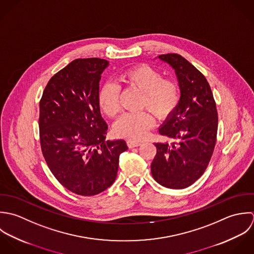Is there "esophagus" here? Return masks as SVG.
<instances>
[{"instance_id":"obj_1","label":"esophagus","mask_w":254,"mask_h":254,"mask_svg":"<svg viewBox=\"0 0 254 254\" xmlns=\"http://www.w3.org/2000/svg\"><path fill=\"white\" fill-rule=\"evenodd\" d=\"M127 146H128L129 148H133V147L139 146V145L141 144V142H139V141H134V140H127Z\"/></svg>"}]
</instances>
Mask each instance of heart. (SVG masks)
<instances>
[{"instance_id":"1","label":"heart","mask_w":254,"mask_h":254,"mask_svg":"<svg viewBox=\"0 0 254 254\" xmlns=\"http://www.w3.org/2000/svg\"><path fill=\"white\" fill-rule=\"evenodd\" d=\"M120 82L141 92L139 107L147 109L158 119L165 120L177 109L181 92L179 83L163 77L161 71L148 64H138L126 69L119 75ZM98 103L103 113L116 117L121 111L120 87L115 82H106L98 93ZM153 117L148 112L126 114L114 126V133L129 140H140L152 127Z\"/></svg>"}]
</instances>
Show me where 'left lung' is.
Returning a JSON list of instances; mask_svg holds the SVG:
<instances>
[{"mask_svg": "<svg viewBox=\"0 0 254 254\" xmlns=\"http://www.w3.org/2000/svg\"><path fill=\"white\" fill-rule=\"evenodd\" d=\"M158 58L175 69L181 99L159 127L160 134L175 142L155 143L151 173L161 186L182 190L195 183L210 162L217 138L218 113L210 85L194 65L179 54Z\"/></svg>", "mask_w": 254, "mask_h": 254, "instance_id": "obj_1", "label": "left lung"}]
</instances>
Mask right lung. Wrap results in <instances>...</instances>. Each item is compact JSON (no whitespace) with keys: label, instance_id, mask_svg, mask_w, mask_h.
Listing matches in <instances>:
<instances>
[{"label":"right lung","instance_id":"1","mask_svg":"<svg viewBox=\"0 0 254 254\" xmlns=\"http://www.w3.org/2000/svg\"><path fill=\"white\" fill-rule=\"evenodd\" d=\"M109 62L76 59L52 76L40 100L39 134L45 161L69 191L92 196L116 178L124 139L105 140L108 126L98 103L99 81Z\"/></svg>","mask_w":254,"mask_h":254}]
</instances>
